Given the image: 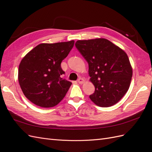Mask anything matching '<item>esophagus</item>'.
Listing matches in <instances>:
<instances>
[{
	"label": "esophagus",
	"mask_w": 152,
	"mask_h": 152,
	"mask_svg": "<svg viewBox=\"0 0 152 152\" xmlns=\"http://www.w3.org/2000/svg\"><path fill=\"white\" fill-rule=\"evenodd\" d=\"M77 82L79 84H83L84 82V80L83 79H82V78H79V79L77 80Z\"/></svg>",
	"instance_id": "obj_1"
}]
</instances>
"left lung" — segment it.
I'll list each match as a JSON object with an SVG mask.
<instances>
[{
  "label": "left lung",
  "mask_w": 152,
  "mask_h": 152,
  "mask_svg": "<svg viewBox=\"0 0 152 152\" xmlns=\"http://www.w3.org/2000/svg\"><path fill=\"white\" fill-rule=\"evenodd\" d=\"M77 49L89 64V80L95 92L89 98L101 107L118 103L129 88L132 68L126 52L110 40H77Z\"/></svg>",
  "instance_id": "left-lung-1"
}]
</instances>
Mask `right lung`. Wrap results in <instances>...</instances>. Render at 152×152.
Here are the masks:
<instances>
[{"mask_svg": "<svg viewBox=\"0 0 152 152\" xmlns=\"http://www.w3.org/2000/svg\"><path fill=\"white\" fill-rule=\"evenodd\" d=\"M74 40L37 45L21 59L18 81L26 98L43 108L57 105L72 82L61 77V63L74 45Z\"/></svg>", "mask_w": 152, "mask_h": 152, "instance_id": "1", "label": "right lung"}]
</instances>
